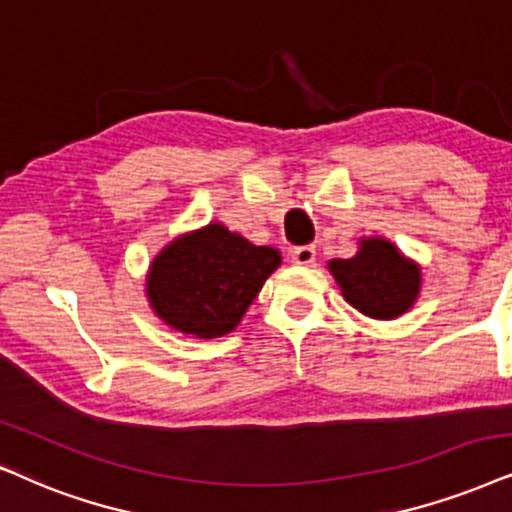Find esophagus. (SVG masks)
Wrapping results in <instances>:
<instances>
[{
	"instance_id": "esophagus-1",
	"label": "esophagus",
	"mask_w": 512,
	"mask_h": 512,
	"mask_svg": "<svg viewBox=\"0 0 512 512\" xmlns=\"http://www.w3.org/2000/svg\"><path fill=\"white\" fill-rule=\"evenodd\" d=\"M293 262L300 264V267H312L316 262V250L312 245H300V248L293 250Z\"/></svg>"
}]
</instances>
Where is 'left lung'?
I'll return each instance as SVG.
<instances>
[{
    "mask_svg": "<svg viewBox=\"0 0 512 512\" xmlns=\"http://www.w3.org/2000/svg\"><path fill=\"white\" fill-rule=\"evenodd\" d=\"M340 293L368 319H399L416 304L423 274L420 264L406 257L383 236H361L357 255L328 262Z\"/></svg>",
    "mask_w": 512,
    "mask_h": 512,
    "instance_id": "8db88e82",
    "label": "left lung"
}]
</instances>
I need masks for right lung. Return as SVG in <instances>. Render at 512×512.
Masks as SVG:
<instances>
[{
  "label": "right lung",
  "instance_id": "obj_1",
  "mask_svg": "<svg viewBox=\"0 0 512 512\" xmlns=\"http://www.w3.org/2000/svg\"><path fill=\"white\" fill-rule=\"evenodd\" d=\"M281 252L255 245L222 222L172 238L146 271V300L172 331L212 340L241 323Z\"/></svg>",
  "mask_w": 512,
  "mask_h": 512
}]
</instances>
